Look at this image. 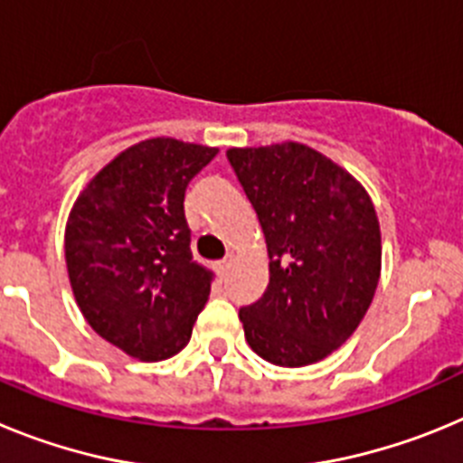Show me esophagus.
Masks as SVG:
<instances>
[{"mask_svg":"<svg viewBox=\"0 0 463 463\" xmlns=\"http://www.w3.org/2000/svg\"><path fill=\"white\" fill-rule=\"evenodd\" d=\"M229 264H232V260H229V257H224V260L215 261V271H218L220 276H224V273H227V269H229Z\"/></svg>","mask_w":463,"mask_h":463,"instance_id":"1","label":"esophagus"}]
</instances>
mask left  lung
<instances>
[{
  "instance_id": "1",
  "label": "left lung",
  "mask_w": 463,
  "mask_h": 463,
  "mask_svg": "<svg viewBox=\"0 0 463 463\" xmlns=\"http://www.w3.org/2000/svg\"><path fill=\"white\" fill-rule=\"evenodd\" d=\"M260 218L269 288L239 310L245 341L276 366L320 362L353 336L380 278V224L353 175L301 143L232 148Z\"/></svg>"
}]
</instances>
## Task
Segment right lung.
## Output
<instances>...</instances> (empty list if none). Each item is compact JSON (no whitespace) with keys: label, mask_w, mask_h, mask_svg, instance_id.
Masks as SVG:
<instances>
[{"label":"right lung","mask_w":463,"mask_h":463,"mask_svg":"<svg viewBox=\"0 0 463 463\" xmlns=\"http://www.w3.org/2000/svg\"><path fill=\"white\" fill-rule=\"evenodd\" d=\"M218 148L148 138L94 175L69 213V280L88 325L143 362L190 343L213 271L194 261L185 190Z\"/></svg>","instance_id":"1"}]
</instances>
